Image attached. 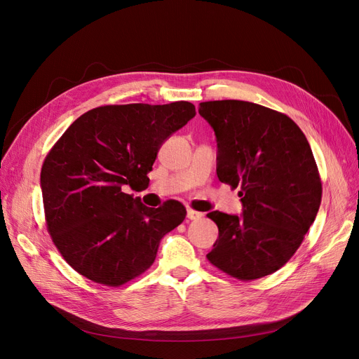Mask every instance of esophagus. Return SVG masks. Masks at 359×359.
<instances>
[{"label":"esophagus","mask_w":359,"mask_h":359,"mask_svg":"<svg viewBox=\"0 0 359 359\" xmlns=\"http://www.w3.org/2000/svg\"><path fill=\"white\" fill-rule=\"evenodd\" d=\"M202 215H203V214L199 212V211H194V210H191V208L187 210V217H189L190 220H199Z\"/></svg>","instance_id":"obj_1"}]
</instances>
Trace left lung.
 Returning a JSON list of instances; mask_svg holds the SVG:
<instances>
[{
    "instance_id": "left-lung-1",
    "label": "left lung",
    "mask_w": 359,
    "mask_h": 359,
    "mask_svg": "<svg viewBox=\"0 0 359 359\" xmlns=\"http://www.w3.org/2000/svg\"><path fill=\"white\" fill-rule=\"evenodd\" d=\"M219 147L217 177L244 205L243 217L212 211L219 240L206 255L233 278L276 273L299 248L322 201V181L309 140L292 119L243 100L199 104Z\"/></svg>"
}]
</instances>
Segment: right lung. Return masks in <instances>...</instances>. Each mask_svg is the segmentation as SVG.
<instances>
[{
	"mask_svg": "<svg viewBox=\"0 0 359 359\" xmlns=\"http://www.w3.org/2000/svg\"><path fill=\"white\" fill-rule=\"evenodd\" d=\"M194 115L190 102L106 104L81 115L50 148L40 173L46 227L76 273L118 287L154 264L186 206L148 208L126 187H148L161 144Z\"/></svg>",
	"mask_w": 359,
	"mask_h": 359,
	"instance_id": "obj_1",
	"label": "right lung"
}]
</instances>
